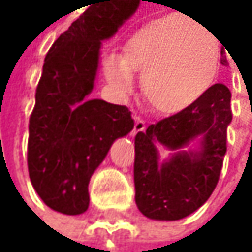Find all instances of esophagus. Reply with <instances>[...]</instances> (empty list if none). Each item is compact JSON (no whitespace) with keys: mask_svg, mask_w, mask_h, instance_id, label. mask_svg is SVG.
<instances>
[{"mask_svg":"<svg viewBox=\"0 0 252 252\" xmlns=\"http://www.w3.org/2000/svg\"><path fill=\"white\" fill-rule=\"evenodd\" d=\"M145 128H147V124L145 121L140 118V116H134V127H133V134H137V133H143Z\"/></svg>","mask_w":252,"mask_h":252,"instance_id":"34e87169","label":"esophagus"}]
</instances>
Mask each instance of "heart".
I'll use <instances>...</instances> for the list:
<instances>
[{
    "label": "heart",
    "mask_w": 252,
    "mask_h": 252,
    "mask_svg": "<svg viewBox=\"0 0 252 252\" xmlns=\"http://www.w3.org/2000/svg\"><path fill=\"white\" fill-rule=\"evenodd\" d=\"M220 50L210 30L183 15L143 24L125 43L121 57L104 63V74L119 94L133 89V72L151 107L163 115L186 110L202 98L218 75Z\"/></svg>",
    "instance_id": "obj_1"
}]
</instances>
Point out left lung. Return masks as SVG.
<instances>
[{
  "label": "left lung",
  "mask_w": 252,
  "mask_h": 252,
  "mask_svg": "<svg viewBox=\"0 0 252 252\" xmlns=\"http://www.w3.org/2000/svg\"><path fill=\"white\" fill-rule=\"evenodd\" d=\"M227 86L213 84L186 110L151 124L134 139V189L139 210L151 219L177 220L198 210L215 190L227 153L233 119ZM201 137V151L183 148ZM176 151L158 164L155 143Z\"/></svg>",
  "instance_id": "left-lung-1"
}]
</instances>
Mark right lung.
Here are the masks:
<instances>
[{"label": "right lung", "mask_w": 252, "mask_h": 252, "mask_svg": "<svg viewBox=\"0 0 252 252\" xmlns=\"http://www.w3.org/2000/svg\"><path fill=\"white\" fill-rule=\"evenodd\" d=\"M140 0H92L50 48L28 124L32 185L48 207L80 215L89 207V181L112 143L134 121L125 105L91 99L101 40L112 37Z\"/></svg>", "instance_id": "1"}]
</instances>
